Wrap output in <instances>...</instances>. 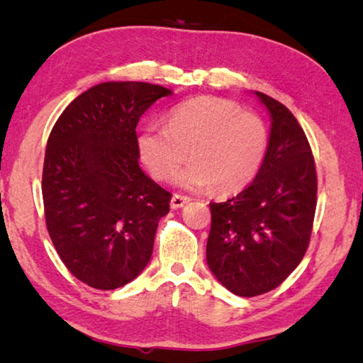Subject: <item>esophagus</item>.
I'll return each instance as SVG.
<instances>
[{
    "instance_id": "34e87169",
    "label": "esophagus",
    "mask_w": 363,
    "mask_h": 363,
    "mask_svg": "<svg viewBox=\"0 0 363 363\" xmlns=\"http://www.w3.org/2000/svg\"><path fill=\"white\" fill-rule=\"evenodd\" d=\"M190 199L186 195H179V194H174L173 199H171V208H174V210H177V208H182L186 203H189Z\"/></svg>"
}]
</instances>
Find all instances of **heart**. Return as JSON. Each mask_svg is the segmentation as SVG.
<instances>
[{
  "instance_id": "1",
  "label": "heart",
  "mask_w": 363,
  "mask_h": 363,
  "mask_svg": "<svg viewBox=\"0 0 363 363\" xmlns=\"http://www.w3.org/2000/svg\"><path fill=\"white\" fill-rule=\"evenodd\" d=\"M267 128L259 115L220 97H196L176 106L167 126L150 125L138 149L150 174L168 181L189 152L193 160L174 177L184 189L233 194L255 179L266 157Z\"/></svg>"
}]
</instances>
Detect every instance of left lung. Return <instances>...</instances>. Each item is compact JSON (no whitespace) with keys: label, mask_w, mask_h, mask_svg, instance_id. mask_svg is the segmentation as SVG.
Wrapping results in <instances>:
<instances>
[{"label":"left lung","mask_w":363,"mask_h":363,"mask_svg":"<svg viewBox=\"0 0 363 363\" xmlns=\"http://www.w3.org/2000/svg\"><path fill=\"white\" fill-rule=\"evenodd\" d=\"M272 116L266 157L255 181L223 203H210L206 261L227 290L259 296L303 259L317 206V171L303 128L284 104L256 91Z\"/></svg>","instance_id":"left-lung-1"}]
</instances>
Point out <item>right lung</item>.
Segmentation results:
<instances>
[{
  "label": "right lung",
  "mask_w": 363,
  "mask_h": 363,
  "mask_svg": "<svg viewBox=\"0 0 363 363\" xmlns=\"http://www.w3.org/2000/svg\"><path fill=\"white\" fill-rule=\"evenodd\" d=\"M169 89L140 82L101 83L79 94L49 134L43 203L65 267L96 290H115L150 261L171 194L139 168L136 126Z\"/></svg>",
  "instance_id": "add662e5"
}]
</instances>
